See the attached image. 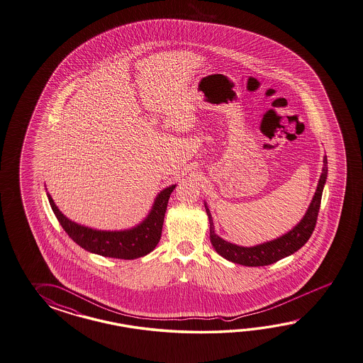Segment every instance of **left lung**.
Here are the masks:
<instances>
[{
    "instance_id": "8db88e82",
    "label": "left lung",
    "mask_w": 363,
    "mask_h": 363,
    "mask_svg": "<svg viewBox=\"0 0 363 363\" xmlns=\"http://www.w3.org/2000/svg\"><path fill=\"white\" fill-rule=\"evenodd\" d=\"M328 177V160L327 156L323 159V170L318 178L316 191L312 196L310 206L301 221H298L296 225H294L291 230L286 232L282 236L277 239L265 241L261 244H257L253 247H242L238 244H232L227 240L221 239L216 235L215 225H213V216L208 210V206L204 201V208L208 216L210 223V240L211 244L223 258L228 259L233 264H239L244 266H266L272 265L277 261L282 259L284 257L291 256L296 250H299L311 238L312 232L315 230L316 220H318L320 202L324 186Z\"/></svg>"
}]
</instances>
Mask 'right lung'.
Wrapping results in <instances>:
<instances>
[{"instance_id":"add662e5","label":"right lung","mask_w":363,"mask_h":363,"mask_svg":"<svg viewBox=\"0 0 363 363\" xmlns=\"http://www.w3.org/2000/svg\"><path fill=\"white\" fill-rule=\"evenodd\" d=\"M176 186L177 185L174 184L162 189L159 194L156 195L148 215L139 224L127 230H94L82 225L67 218L55 204L52 196L48 191L47 198L64 230L81 247L99 256L135 259L139 257L147 256L157 247L161 239L169 198L172 191L176 189Z\"/></svg>"}]
</instances>
